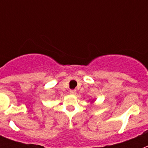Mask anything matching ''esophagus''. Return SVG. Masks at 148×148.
I'll list each match as a JSON object with an SVG mask.
<instances>
[{
  "instance_id": "34e87169",
  "label": "esophagus",
  "mask_w": 148,
  "mask_h": 148,
  "mask_svg": "<svg viewBox=\"0 0 148 148\" xmlns=\"http://www.w3.org/2000/svg\"><path fill=\"white\" fill-rule=\"evenodd\" d=\"M69 92H70V94H72V95H75V94H76V90H71L70 91H69Z\"/></svg>"
}]
</instances>
